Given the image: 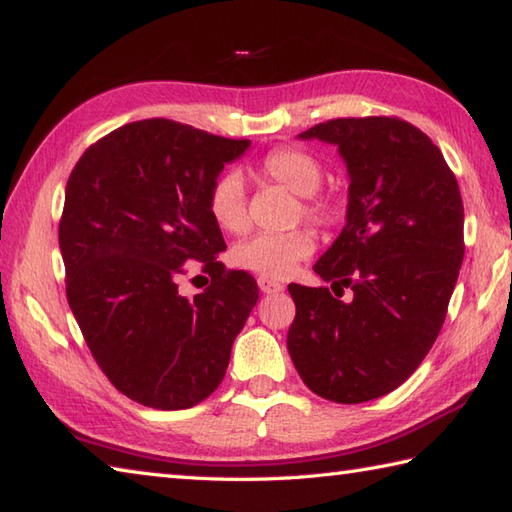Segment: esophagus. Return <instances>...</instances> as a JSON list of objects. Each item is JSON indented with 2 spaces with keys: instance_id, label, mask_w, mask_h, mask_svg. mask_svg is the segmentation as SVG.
Returning <instances> with one entry per match:
<instances>
[{
  "instance_id": "esophagus-1",
  "label": "esophagus",
  "mask_w": 512,
  "mask_h": 512,
  "mask_svg": "<svg viewBox=\"0 0 512 512\" xmlns=\"http://www.w3.org/2000/svg\"><path fill=\"white\" fill-rule=\"evenodd\" d=\"M257 286H259V290H262V293H266V295L282 293V290H284V284H279V282H275V279H270V277H259V279H257Z\"/></svg>"
}]
</instances>
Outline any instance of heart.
I'll list each match as a JSON object with an SVG mask.
<instances>
[{
  "instance_id": "b5f03b06",
  "label": "heart",
  "mask_w": 512,
  "mask_h": 512,
  "mask_svg": "<svg viewBox=\"0 0 512 512\" xmlns=\"http://www.w3.org/2000/svg\"><path fill=\"white\" fill-rule=\"evenodd\" d=\"M259 173L297 195L299 210L308 222L319 226L335 222V202L328 195L317 193L324 177L322 162L306 148H273L259 162ZM208 210L215 224L228 233H242L248 226L246 188L237 170H226L210 184ZM313 248V235L306 228H295L288 233H257L235 244L233 262L264 277H284L313 253Z\"/></svg>"
}]
</instances>
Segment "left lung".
<instances>
[{
  "label": "left lung",
  "mask_w": 512,
  "mask_h": 512,
  "mask_svg": "<svg viewBox=\"0 0 512 512\" xmlns=\"http://www.w3.org/2000/svg\"><path fill=\"white\" fill-rule=\"evenodd\" d=\"M299 139L335 144L350 186L346 226L313 268L330 286H288V353L315 395L370 402L402 386L442 330L464 262L462 195L442 150L404 119L339 117Z\"/></svg>",
  "instance_id": "8db88e82"
}]
</instances>
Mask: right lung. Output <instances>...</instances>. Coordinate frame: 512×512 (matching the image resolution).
<instances>
[{"instance_id": "obj_1", "label": "right lung", "mask_w": 512, "mask_h": 512, "mask_svg": "<svg viewBox=\"0 0 512 512\" xmlns=\"http://www.w3.org/2000/svg\"><path fill=\"white\" fill-rule=\"evenodd\" d=\"M248 139L142 119L113 130L68 177L59 248L66 297L95 362L119 393L157 410L190 408L222 384L257 282L226 270L208 188ZM188 258L211 286L176 293Z\"/></svg>"}]
</instances>
